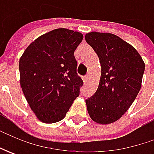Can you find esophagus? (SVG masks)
<instances>
[{"label": "esophagus", "mask_w": 154, "mask_h": 154, "mask_svg": "<svg viewBox=\"0 0 154 154\" xmlns=\"http://www.w3.org/2000/svg\"><path fill=\"white\" fill-rule=\"evenodd\" d=\"M87 79H88V76H87V75L84 76V77H83V80H84V82H86V81H87Z\"/></svg>", "instance_id": "esophagus-1"}]
</instances>
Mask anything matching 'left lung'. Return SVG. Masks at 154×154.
Instances as JSON below:
<instances>
[{
    "label": "left lung",
    "instance_id": "obj_1",
    "mask_svg": "<svg viewBox=\"0 0 154 154\" xmlns=\"http://www.w3.org/2000/svg\"><path fill=\"white\" fill-rule=\"evenodd\" d=\"M85 38L101 65L98 89L86 99L87 111L94 122L109 124L117 121L134 101L141 87L145 63L132 45L114 34L92 32Z\"/></svg>",
    "mask_w": 154,
    "mask_h": 154
}]
</instances>
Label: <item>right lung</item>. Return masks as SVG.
<instances>
[{
	"label": "right lung",
	"instance_id": "1",
	"mask_svg": "<svg viewBox=\"0 0 154 154\" xmlns=\"http://www.w3.org/2000/svg\"><path fill=\"white\" fill-rule=\"evenodd\" d=\"M83 35L65 28L34 40L20 59V86L31 109L45 123L62 120L80 94L74 51Z\"/></svg>",
	"mask_w": 154,
	"mask_h": 154
}]
</instances>
